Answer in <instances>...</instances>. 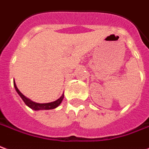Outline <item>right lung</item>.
<instances>
[{"instance_id": "obj_1", "label": "right lung", "mask_w": 149, "mask_h": 149, "mask_svg": "<svg viewBox=\"0 0 149 149\" xmlns=\"http://www.w3.org/2000/svg\"><path fill=\"white\" fill-rule=\"evenodd\" d=\"M13 85H14V88L16 89V91L17 92V93L19 94V96L22 97V99L23 100V102H25V104L28 106V107L35 110V111H39V110H52V109H55L62 102V100L64 98V94L62 96L60 97L59 99H57L56 101L55 102H49V103H36L35 102H32L31 100H30L27 97L24 96L23 94L19 91V89H17L16 84H15V81H13Z\"/></svg>"}]
</instances>
